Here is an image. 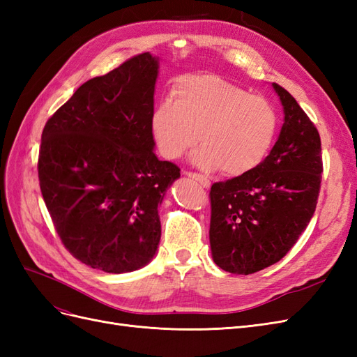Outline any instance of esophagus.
<instances>
[{
    "label": "esophagus",
    "instance_id": "1",
    "mask_svg": "<svg viewBox=\"0 0 357 357\" xmlns=\"http://www.w3.org/2000/svg\"><path fill=\"white\" fill-rule=\"evenodd\" d=\"M185 174L188 176V177H190V178H193V180H197L199 185L202 186V188H205V189H208L210 186H211V181L207 178V177H204L202 174H197V172H185Z\"/></svg>",
    "mask_w": 357,
    "mask_h": 357
}]
</instances>
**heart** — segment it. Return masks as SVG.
I'll list each match as a JSON object with an SVG mask.
<instances>
[{"label": "heart", "mask_w": 357, "mask_h": 357, "mask_svg": "<svg viewBox=\"0 0 357 357\" xmlns=\"http://www.w3.org/2000/svg\"><path fill=\"white\" fill-rule=\"evenodd\" d=\"M172 93L174 102L159 104L150 121L162 156L178 159L199 135L192 162L205 171L240 177L262 164L278 132V113L266 98L214 74L186 75Z\"/></svg>", "instance_id": "obj_1"}]
</instances>
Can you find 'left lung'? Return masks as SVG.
Segmentation results:
<instances>
[{"instance_id":"8db88e82","label":"left lung","mask_w":357,"mask_h":357,"mask_svg":"<svg viewBox=\"0 0 357 357\" xmlns=\"http://www.w3.org/2000/svg\"><path fill=\"white\" fill-rule=\"evenodd\" d=\"M273 88L284 123L271 152L248 174L210 190V245L214 264L248 275L284 257L316 211L321 181L320 135L296 100Z\"/></svg>"}]
</instances>
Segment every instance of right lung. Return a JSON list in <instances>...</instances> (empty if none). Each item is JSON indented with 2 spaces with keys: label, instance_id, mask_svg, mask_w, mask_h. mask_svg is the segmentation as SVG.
I'll return each mask as SVG.
<instances>
[{
  "label": "right lung",
  "instance_id": "add662e5",
  "mask_svg": "<svg viewBox=\"0 0 357 357\" xmlns=\"http://www.w3.org/2000/svg\"><path fill=\"white\" fill-rule=\"evenodd\" d=\"M159 58L150 52L83 83L41 134L43 199L67 250L109 274L143 268L160 240L158 207L180 168L155 155Z\"/></svg>",
  "mask_w": 357,
  "mask_h": 357
}]
</instances>
